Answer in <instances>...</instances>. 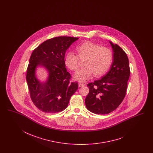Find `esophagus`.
<instances>
[{"label":"esophagus","instance_id":"1","mask_svg":"<svg viewBox=\"0 0 153 153\" xmlns=\"http://www.w3.org/2000/svg\"><path fill=\"white\" fill-rule=\"evenodd\" d=\"M85 85V84L84 83H79V88H81V87H82V86H83Z\"/></svg>","mask_w":153,"mask_h":153}]
</instances>
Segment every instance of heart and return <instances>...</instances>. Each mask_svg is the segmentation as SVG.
Instances as JSON below:
<instances>
[{
    "label": "heart",
    "mask_w": 153,
    "mask_h": 153,
    "mask_svg": "<svg viewBox=\"0 0 153 153\" xmlns=\"http://www.w3.org/2000/svg\"><path fill=\"white\" fill-rule=\"evenodd\" d=\"M76 50L77 55L70 51L66 54L65 59L67 67L74 72L79 69V60L84 61V68L74 76L75 81L85 82L93 74L95 77H101L109 69L113 60V54L109 49L101 47L92 42H86L77 46Z\"/></svg>",
    "instance_id": "1"
}]
</instances>
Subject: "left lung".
Here are the masks:
<instances>
[{
  "label": "left lung",
  "instance_id": "obj_1",
  "mask_svg": "<svg viewBox=\"0 0 153 153\" xmlns=\"http://www.w3.org/2000/svg\"><path fill=\"white\" fill-rule=\"evenodd\" d=\"M113 50L110 70L101 79L88 84L89 93L85 99L88 111L106 114L114 111L125 97L130 71L128 56L117 44L109 42Z\"/></svg>",
  "mask_w": 153,
  "mask_h": 153
}]
</instances>
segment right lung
Segmentation results:
<instances>
[{
	"label": "right lung",
	"mask_w": 153,
	"mask_h": 153,
	"mask_svg": "<svg viewBox=\"0 0 153 153\" xmlns=\"http://www.w3.org/2000/svg\"><path fill=\"white\" fill-rule=\"evenodd\" d=\"M77 37L58 36L43 42L33 51L29 60L26 80L30 97L42 111L56 113L67 108L71 97L78 88L77 82H70L71 74L65 68V51ZM48 76L42 82L37 78L39 67Z\"/></svg>",
	"instance_id": "1"
}]
</instances>
